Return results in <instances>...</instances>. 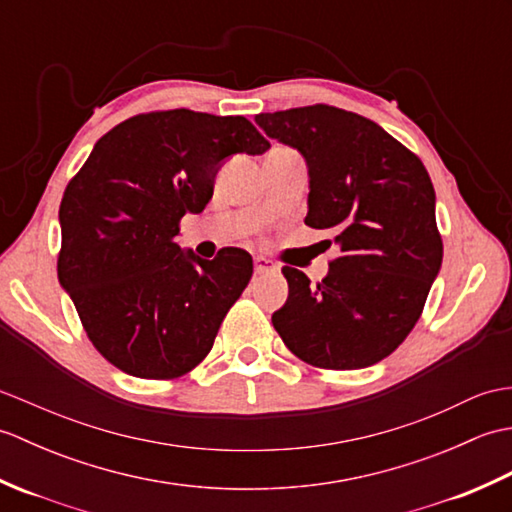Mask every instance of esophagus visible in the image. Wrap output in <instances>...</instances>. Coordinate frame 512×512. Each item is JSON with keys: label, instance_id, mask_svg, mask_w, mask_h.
Returning a JSON list of instances; mask_svg holds the SVG:
<instances>
[{"label": "esophagus", "instance_id": "1", "mask_svg": "<svg viewBox=\"0 0 512 512\" xmlns=\"http://www.w3.org/2000/svg\"><path fill=\"white\" fill-rule=\"evenodd\" d=\"M277 270V264L270 262V259L266 257H255V275H266V273H275Z\"/></svg>", "mask_w": 512, "mask_h": 512}]
</instances>
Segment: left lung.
I'll return each instance as SVG.
<instances>
[{"label":"left lung","instance_id":"left-lung-1","mask_svg":"<svg viewBox=\"0 0 512 512\" xmlns=\"http://www.w3.org/2000/svg\"><path fill=\"white\" fill-rule=\"evenodd\" d=\"M255 123L306 160V224L330 228L339 246L317 286L301 270L281 268L288 299L273 314L275 330L310 365L383 361L420 319L442 266L427 169L383 127L339 107L257 114Z\"/></svg>","mask_w":512,"mask_h":512}]
</instances>
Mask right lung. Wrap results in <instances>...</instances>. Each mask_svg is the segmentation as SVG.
<instances>
[{
	"instance_id": "add662e5",
	"label": "right lung",
	"mask_w": 512,
	"mask_h": 512,
	"mask_svg": "<svg viewBox=\"0 0 512 512\" xmlns=\"http://www.w3.org/2000/svg\"><path fill=\"white\" fill-rule=\"evenodd\" d=\"M268 149L244 116L151 112L110 129L70 180L59 284L96 350L125 374L176 378L211 352L253 257L180 248V220L204 211L228 158Z\"/></svg>"
}]
</instances>
